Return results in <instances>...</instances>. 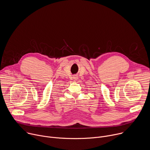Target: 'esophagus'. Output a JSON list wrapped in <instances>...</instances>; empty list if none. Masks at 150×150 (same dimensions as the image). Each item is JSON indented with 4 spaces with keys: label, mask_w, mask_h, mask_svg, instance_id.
<instances>
[{
    "label": "esophagus",
    "mask_w": 150,
    "mask_h": 150,
    "mask_svg": "<svg viewBox=\"0 0 150 150\" xmlns=\"http://www.w3.org/2000/svg\"><path fill=\"white\" fill-rule=\"evenodd\" d=\"M73 79L74 81H76L78 79V77L76 76H73Z\"/></svg>",
    "instance_id": "obj_1"
}]
</instances>
